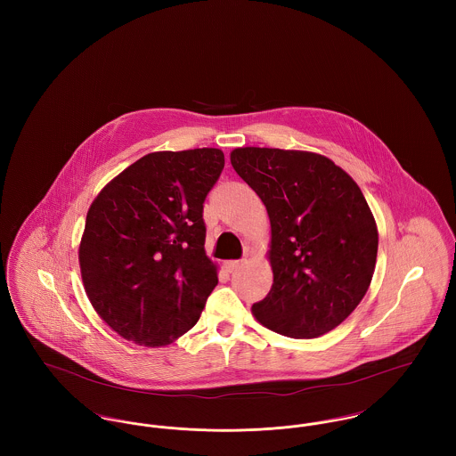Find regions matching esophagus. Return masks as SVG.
Returning <instances> with one entry per match:
<instances>
[{"label":"esophagus","mask_w":456,"mask_h":456,"mask_svg":"<svg viewBox=\"0 0 456 456\" xmlns=\"http://www.w3.org/2000/svg\"><path fill=\"white\" fill-rule=\"evenodd\" d=\"M242 265H244V261H239V260L226 261V263H224V266H226V270H228V272H230V273H233V272H237V270H239V268H240V266H242Z\"/></svg>","instance_id":"34e87169"}]
</instances>
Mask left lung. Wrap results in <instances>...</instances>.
I'll return each instance as SVG.
<instances>
[{"label":"left lung","instance_id":"obj_1","mask_svg":"<svg viewBox=\"0 0 456 456\" xmlns=\"http://www.w3.org/2000/svg\"><path fill=\"white\" fill-rule=\"evenodd\" d=\"M230 161L270 219L273 282L253 316L291 338L325 335L358 307L374 275L379 239L365 196L318 152L239 147Z\"/></svg>","mask_w":456,"mask_h":456}]
</instances>
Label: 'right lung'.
I'll list each match as a JSON object with an SVG mask.
<instances>
[{"label":"right lung","instance_id":"add662e5","mask_svg":"<svg viewBox=\"0 0 456 456\" xmlns=\"http://www.w3.org/2000/svg\"><path fill=\"white\" fill-rule=\"evenodd\" d=\"M223 167L214 147L151 152L93 200L80 275L93 309L123 338L159 347L200 320L217 284L201 212Z\"/></svg>","mask_w":456,"mask_h":456}]
</instances>
